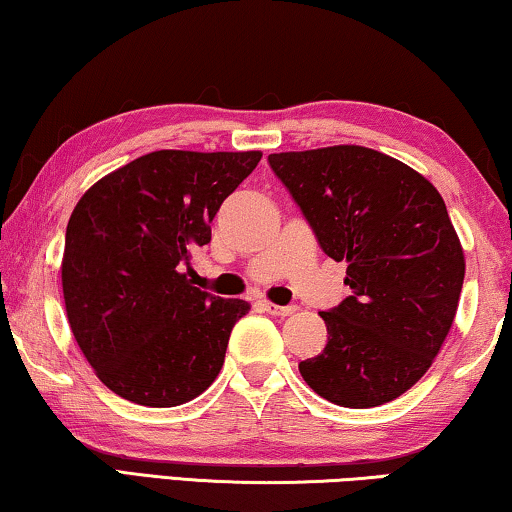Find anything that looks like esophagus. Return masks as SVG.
Wrapping results in <instances>:
<instances>
[{
	"label": "esophagus",
	"instance_id": "34e87169",
	"mask_svg": "<svg viewBox=\"0 0 512 512\" xmlns=\"http://www.w3.org/2000/svg\"><path fill=\"white\" fill-rule=\"evenodd\" d=\"M261 307L268 311V314H272V316H291V314H295V309H298L295 305H286V307L274 305V302H268V300H263Z\"/></svg>",
	"mask_w": 512,
	"mask_h": 512
}]
</instances>
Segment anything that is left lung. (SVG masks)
<instances>
[{
    "instance_id": "left-lung-1",
    "label": "left lung",
    "mask_w": 512,
    "mask_h": 512,
    "mask_svg": "<svg viewBox=\"0 0 512 512\" xmlns=\"http://www.w3.org/2000/svg\"><path fill=\"white\" fill-rule=\"evenodd\" d=\"M321 249L346 261L351 295L321 311L328 344L300 362L316 395L372 409L404 395L441 351L464 251L432 182L360 145L270 154Z\"/></svg>"
}]
</instances>
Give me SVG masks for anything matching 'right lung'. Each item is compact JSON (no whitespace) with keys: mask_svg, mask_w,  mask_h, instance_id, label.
Listing matches in <instances>:
<instances>
[{"mask_svg":"<svg viewBox=\"0 0 512 512\" xmlns=\"http://www.w3.org/2000/svg\"><path fill=\"white\" fill-rule=\"evenodd\" d=\"M261 152L159 150L94 184L66 226L62 288L96 376L133 404L180 406L217 379L249 302L191 286L221 203Z\"/></svg>","mask_w":512,"mask_h":512,"instance_id":"right-lung-1","label":"right lung"}]
</instances>
